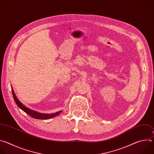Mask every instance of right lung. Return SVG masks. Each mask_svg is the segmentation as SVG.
Here are the masks:
<instances>
[{
	"mask_svg": "<svg viewBox=\"0 0 154 154\" xmlns=\"http://www.w3.org/2000/svg\"><path fill=\"white\" fill-rule=\"evenodd\" d=\"M12 94H13V96L14 98V100L16 102V103L17 104V105L21 109H23V110L26 112L27 114H28L29 116H30L31 117L35 118V119H48L49 118H53L58 115H59L60 113H61V112H57L55 113H52V114H43V113H38L36 112H34L33 110H31V109L27 108V107H26L24 105H23L16 98L13 90H12Z\"/></svg>",
	"mask_w": 154,
	"mask_h": 154,
	"instance_id": "1",
	"label": "right lung"
}]
</instances>
